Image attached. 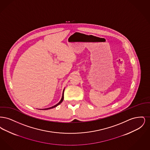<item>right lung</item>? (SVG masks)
<instances>
[{"instance_id": "obj_1", "label": "right lung", "mask_w": 150, "mask_h": 150, "mask_svg": "<svg viewBox=\"0 0 150 150\" xmlns=\"http://www.w3.org/2000/svg\"><path fill=\"white\" fill-rule=\"evenodd\" d=\"M64 91H63V93H62V98H61V100L56 104V105H54V106H52V107H50V108H44V109H42L43 110H48V109H50V108H54V107H57L58 105H59L61 103H62V102L63 101V100H64ZM42 110V109H41Z\"/></svg>"}]
</instances>
